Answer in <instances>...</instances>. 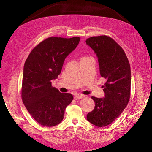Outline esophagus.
<instances>
[{"instance_id": "obj_1", "label": "esophagus", "mask_w": 152, "mask_h": 152, "mask_svg": "<svg viewBox=\"0 0 152 152\" xmlns=\"http://www.w3.org/2000/svg\"><path fill=\"white\" fill-rule=\"evenodd\" d=\"M85 97L84 95H82V94H76L75 96H74V98L75 99H81L82 98Z\"/></svg>"}]
</instances>
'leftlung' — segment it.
<instances>
[{
    "instance_id": "1",
    "label": "left lung",
    "mask_w": 152,
    "mask_h": 152,
    "mask_svg": "<svg viewBox=\"0 0 152 152\" xmlns=\"http://www.w3.org/2000/svg\"><path fill=\"white\" fill-rule=\"evenodd\" d=\"M86 42L97 55L100 75L107 80L103 86L104 98L92 96L95 107L87 115V119L96 126H107L120 115L129 101V62L123 49L110 37H92Z\"/></svg>"
}]
</instances>
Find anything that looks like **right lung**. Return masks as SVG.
Segmentation results:
<instances>
[{"instance_id":"1","label":"right lung","mask_w":152,"mask_h":152,"mask_svg":"<svg viewBox=\"0 0 152 152\" xmlns=\"http://www.w3.org/2000/svg\"><path fill=\"white\" fill-rule=\"evenodd\" d=\"M80 37H51L32 49L25 63L21 98L26 108L40 125L53 127L63 119L65 110L73 99L60 93L51 80L60 74L64 61L78 45Z\"/></svg>"}]
</instances>
